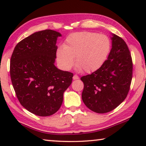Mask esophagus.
Segmentation results:
<instances>
[{
    "instance_id": "esophagus-1",
    "label": "esophagus",
    "mask_w": 146,
    "mask_h": 146,
    "mask_svg": "<svg viewBox=\"0 0 146 146\" xmlns=\"http://www.w3.org/2000/svg\"><path fill=\"white\" fill-rule=\"evenodd\" d=\"M78 79H79L78 76L76 75V74L74 75V76H73V80H78Z\"/></svg>"
}]
</instances>
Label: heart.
<instances>
[{
	"mask_svg": "<svg viewBox=\"0 0 146 146\" xmlns=\"http://www.w3.org/2000/svg\"><path fill=\"white\" fill-rule=\"evenodd\" d=\"M111 44L108 36L94 32H76L66 38L63 48L56 52V60L64 70H69L74 64L80 70L87 73L102 66L110 52Z\"/></svg>",
	"mask_w": 146,
	"mask_h": 146,
	"instance_id": "b5f03b06",
	"label": "heart"
}]
</instances>
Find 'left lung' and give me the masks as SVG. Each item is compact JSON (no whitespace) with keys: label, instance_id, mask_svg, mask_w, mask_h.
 Instances as JSON below:
<instances>
[{"label":"left lung","instance_id":"8db88e82","mask_svg":"<svg viewBox=\"0 0 146 146\" xmlns=\"http://www.w3.org/2000/svg\"><path fill=\"white\" fill-rule=\"evenodd\" d=\"M112 36V47L105 63L80 78L84 83V103L99 113L113 110L124 100L132 79L133 63L128 47L121 38Z\"/></svg>","mask_w":146,"mask_h":146}]
</instances>
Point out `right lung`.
<instances>
[{"mask_svg": "<svg viewBox=\"0 0 146 146\" xmlns=\"http://www.w3.org/2000/svg\"><path fill=\"white\" fill-rule=\"evenodd\" d=\"M61 34L44 30L22 40L11 56L10 74L17 98L34 114L48 116L56 112L73 74L58 69L57 38Z\"/></svg>", "mask_w": 146, "mask_h": 146, "instance_id": "right-lung-1", "label": "right lung"}]
</instances>
